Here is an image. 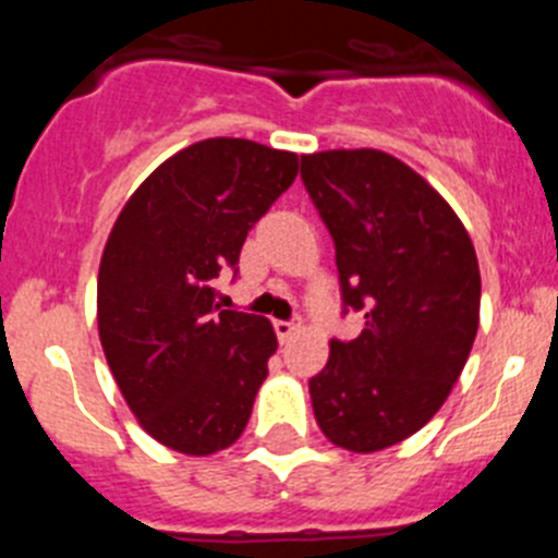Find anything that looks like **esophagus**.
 I'll use <instances>...</instances> for the list:
<instances>
[{"label": "esophagus", "instance_id": "esophagus-1", "mask_svg": "<svg viewBox=\"0 0 558 558\" xmlns=\"http://www.w3.org/2000/svg\"><path fill=\"white\" fill-rule=\"evenodd\" d=\"M274 329H276V338L282 340H288L290 335H295V329H299V324L295 322H274Z\"/></svg>", "mask_w": 558, "mask_h": 558}]
</instances>
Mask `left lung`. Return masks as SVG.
<instances>
[{
	"label": "left lung",
	"mask_w": 558,
	"mask_h": 558,
	"mask_svg": "<svg viewBox=\"0 0 558 558\" xmlns=\"http://www.w3.org/2000/svg\"><path fill=\"white\" fill-rule=\"evenodd\" d=\"M302 181L332 234L343 315H366L310 379L315 422L343 450H386L436 416L470 357L475 248L450 204L383 150L302 156Z\"/></svg>",
	"instance_id": "1"
}]
</instances>
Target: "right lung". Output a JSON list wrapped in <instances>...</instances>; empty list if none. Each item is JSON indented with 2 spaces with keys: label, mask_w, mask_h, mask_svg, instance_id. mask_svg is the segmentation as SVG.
I'll return each instance as SVG.
<instances>
[{
  "label": "right lung",
  "mask_w": 558,
  "mask_h": 558,
  "mask_svg": "<svg viewBox=\"0 0 558 558\" xmlns=\"http://www.w3.org/2000/svg\"><path fill=\"white\" fill-rule=\"evenodd\" d=\"M299 156L204 140L142 181L113 223L97 279V327L133 416L170 450L209 456L245 430L268 377V318L220 310L215 279L293 184Z\"/></svg>",
  "instance_id": "1"
}]
</instances>
